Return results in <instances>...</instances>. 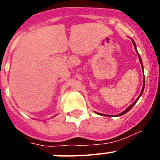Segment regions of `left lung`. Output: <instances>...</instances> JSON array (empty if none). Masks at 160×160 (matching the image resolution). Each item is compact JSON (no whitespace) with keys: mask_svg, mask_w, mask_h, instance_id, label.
<instances>
[{"mask_svg":"<svg viewBox=\"0 0 160 160\" xmlns=\"http://www.w3.org/2000/svg\"><path fill=\"white\" fill-rule=\"evenodd\" d=\"M131 41H132V42H133V45H134V47H135V51H136L137 54H138V59H139V62H140V63H141V66H142V68H143V66H142V60H141V58H140V55H139V53H138V51H137V49H136V45H135V42H134V40H133V39H131ZM144 87H145V78L143 79V86H142V90H141V93H140V94H139V96H138V98H137V99L135 100V101L134 102H133L132 104H131V105L129 107H128V108L126 109V110H125V111H122V113H120V114H118V115H117V116H121V115H122V114H126V113H127V112H128V111H129L130 110H131V109L133 107H134V105H135V103L137 102V101H138V98H139L141 97V95H142V92H143V90H144ZM95 113H97V112H95ZM97 114H102V115H104V116H106V114H100V113H97ZM107 116H108V115H107ZM110 116H111V115H110Z\"/></svg>","mask_w":160,"mask_h":160,"instance_id":"obj_1","label":"left lung"}]
</instances>
